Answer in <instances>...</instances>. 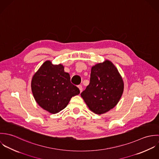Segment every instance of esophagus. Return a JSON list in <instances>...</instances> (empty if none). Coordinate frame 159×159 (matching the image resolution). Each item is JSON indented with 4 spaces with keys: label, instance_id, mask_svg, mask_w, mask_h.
Listing matches in <instances>:
<instances>
[{
    "label": "esophagus",
    "instance_id": "34e87169",
    "mask_svg": "<svg viewBox=\"0 0 159 159\" xmlns=\"http://www.w3.org/2000/svg\"><path fill=\"white\" fill-rule=\"evenodd\" d=\"M78 88L80 89V92H82L83 91V86H82V85H78Z\"/></svg>",
    "mask_w": 159,
    "mask_h": 159
}]
</instances>
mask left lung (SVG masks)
I'll use <instances>...</instances> for the list:
<instances>
[{
	"label": "left lung",
	"instance_id": "1",
	"mask_svg": "<svg viewBox=\"0 0 159 159\" xmlns=\"http://www.w3.org/2000/svg\"><path fill=\"white\" fill-rule=\"evenodd\" d=\"M124 91L122 79L109 61L93 66L89 84L81 96L95 113L103 114L117 105Z\"/></svg>",
	"mask_w": 159,
	"mask_h": 159
}]
</instances>
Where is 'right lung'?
Here are the masks:
<instances>
[{
  "mask_svg": "<svg viewBox=\"0 0 159 159\" xmlns=\"http://www.w3.org/2000/svg\"><path fill=\"white\" fill-rule=\"evenodd\" d=\"M32 91L37 103L44 110L56 114L64 110L71 98L80 93L70 81V75L61 64L48 61L33 76Z\"/></svg>",
  "mask_w": 159,
  "mask_h": 159,
  "instance_id": "1",
  "label": "right lung"
}]
</instances>
